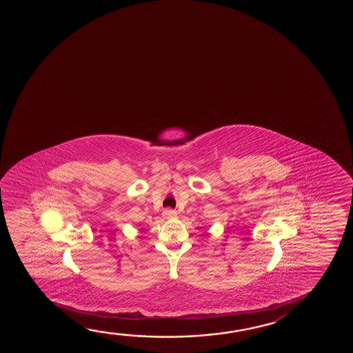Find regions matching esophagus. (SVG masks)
<instances>
[{
	"mask_svg": "<svg viewBox=\"0 0 353 353\" xmlns=\"http://www.w3.org/2000/svg\"><path fill=\"white\" fill-rule=\"evenodd\" d=\"M177 215V212L176 210H172V209H166V210H163V216L168 217H174Z\"/></svg>",
	"mask_w": 353,
	"mask_h": 353,
	"instance_id": "1",
	"label": "esophagus"
}]
</instances>
